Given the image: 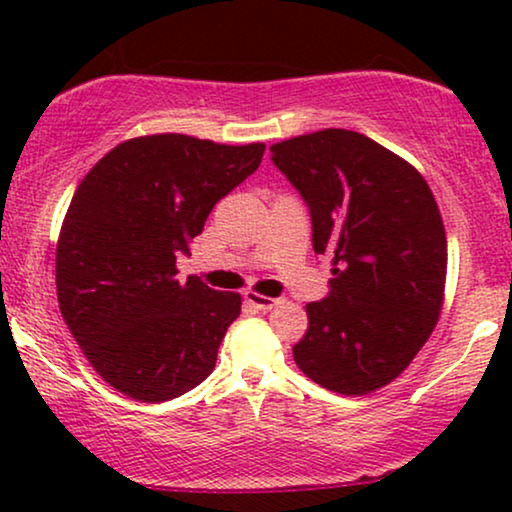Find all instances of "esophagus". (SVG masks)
<instances>
[{
  "label": "esophagus",
  "mask_w": 512,
  "mask_h": 512,
  "mask_svg": "<svg viewBox=\"0 0 512 512\" xmlns=\"http://www.w3.org/2000/svg\"><path fill=\"white\" fill-rule=\"evenodd\" d=\"M244 300H247V303L258 312H270L272 307L282 305V298H268V296H261V293H254V291L244 293Z\"/></svg>",
  "instance_id": "34e87169"
}]
</instances>
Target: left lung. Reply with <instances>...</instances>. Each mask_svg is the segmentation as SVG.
I'll use <instances>...</instances> for the list:
<instances>
[{
    "mask_svg": "<svg viewBox=\"0 0 512 512\" xmlns=\"http://www.w3.org/2000/svg\"><path fill=\"white\" fill-rule=\"evenodd\" d=\"M303 195L312 247L331 256V291L307 310L298 368L328 391L363 396L396 380L438 324L447 237L436 198L408 160L354 130L272 144Z\"/></svg>",
    "mask_w": 512,
    "mask_h": 512,
    "instance_id": "8db88e82",
    "label": "left lung"
}]
</instances>
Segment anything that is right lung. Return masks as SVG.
<instances>
[{
  "label": "right lung",
  "mask_w": 512,
  "mask_h": 512,
  "mask_svg": "<svg viewBox=\"0 0 512 512\" xmlns=\"http://www.w3.org/2000/svg\"><path fill=\"white\" fill-rule=\"evenodd\" d=\"M263 151L174 132L135 137L76 188L55 251L58 303L90 366L121 394L163 403L214 370L242 298L198 277L181 284L177 258Z\"/></svg>",
  "instance_id": "obj_1"
}]
</instances>
